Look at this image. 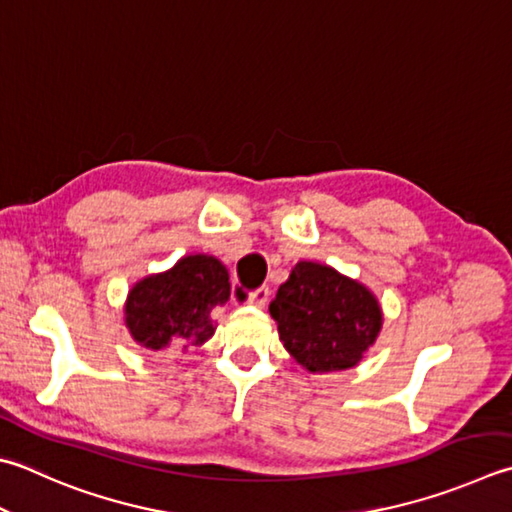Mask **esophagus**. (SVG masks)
<instances>
[{
    "label": "esophagus",
    "instance_id": "obj_1",
    "mask_svg": "<svg viewBox=\"0 0 512 512\" xmlns=\"http://www.w3.org/2000/svg\"><path fill=\"white\" fill-rule=\"evenodd\" d=\"M269 301V287H260L256 289V292L247 298V305L252 307H258V310H263V307L267 305Z\"/></svg>",
    "mask_w": 512,
    "mask_h": 512
}]
</instances>
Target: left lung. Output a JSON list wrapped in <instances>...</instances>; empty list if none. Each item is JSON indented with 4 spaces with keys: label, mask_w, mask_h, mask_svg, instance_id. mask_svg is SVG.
I'll return each mask as SVG.
<instances>
[{
    "label": "left lung",
    "mask_w": 512,
    "mask_h": 512,
    "mask_svg": "<svg viewBox=\"0 0 512 512\" xmlns=\"http://www.w3.org/2000/svg\"><path fill=\"white\" fill-rule=\"evenodd\" d=\"M269 314L285 350L312 374L359 365L383 327L381 303L370 287L314 260L292 267Z\"/></svg>",
    "instance_id": "obj_1"
}]
</instances>
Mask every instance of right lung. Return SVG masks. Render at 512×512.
<instances>
[{
  "mask_svg": "<svg viewBox=\"0 0 512 512\" xmlns=\"http://www.w3.org/2000/svg\"><path fill=\"white\" fill-rule=\"evenodd\" d=\"M231 294L229 272L211 254L182 256L165 272L133 283L124 301V327L136 345L151 352L200 347L216 332L211 314Z\"/></svg>",
  "mask_w": 512,
  "mask_h": 512,
  "instance_id": "add662e5",
  "label": "right lung"
}]
</instances>
